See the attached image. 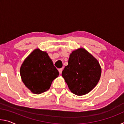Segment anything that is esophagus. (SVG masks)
Here are the masks:
<instances>
[{
	"instance_id": "1",
	"label": "esophagus",
	"mask_w": 124,
	"mask_h": 124,
	"mask_svg": "<svg viewBox=\"0 0 124 124\" xmlns=\"http://www.w3.org/2000/svg\"><path fill=\"white\" fill-rule=\"evenodd\" d=\"M62 70H63V68H60V69H58V71H59V72H60V74H61V73H62Z\"/></svg>"
}]
</instances>
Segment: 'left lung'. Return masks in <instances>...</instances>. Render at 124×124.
<instances>
[{"label": "left lung", "instance_id": "1", "mask_svg": "<svg viewBox=\"0 0 124 124\" xmlns=\"http://www.w3.org/2000/svg\"><path fill=\"white\" fill-rule=\"evenodd\" d=\"M101 75L99 62L84 48L72 51L68 66L62 73L69 89L78 96L84 95L91 91L97 84Z\"/></svg>", "mask_w": 124, "mask_h": 124}]
</instances>
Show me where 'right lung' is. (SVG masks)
<instances>
[{
    "label": "right lung",
    "instance_id": "add662e5",
    "mask_svg": "<svg viewBox=\"0 0 124 124\" xmlns=\"http://www.w3.org/2000/svg\"><path fill=\"white\" fill-rule=\"evenodd\" d=\"M20 75L24 85L34 94H40L50 89L59 72L46 51L33 50L22 63Z\"/></svg>",
    "mask_w": 124,
    "mask_h": 124
}]
</instances>
